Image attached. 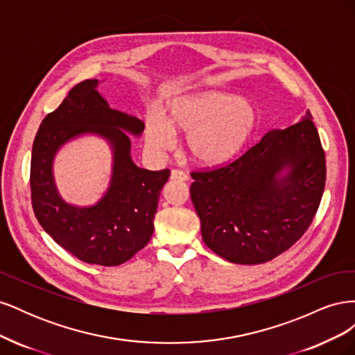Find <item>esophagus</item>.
I'll return each instance as SVG.
<instances>
[{"instance_id":"1","label":"esophagus","mask_w":355,"mask_h":355,"mask_svg":"<svg viewBox=\"0 0 355 355\" xmlns=\"http://www.w3.org/2000/svg\"><path fill=\"white\" fill-rule=\"evenodd\" d=\"M170 179H171V180H180V182H185V180H188V175L185 173V171H182V170H171Z\"/></svg>"}]
</instances>
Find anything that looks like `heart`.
I'll return each mask as SVG.
<instances>
[{"label":"heart","mask_w":355,"mask_h":355,"mask_svg":"<svg viewBox=\"0 0 355 355\" xmlns=\"http://www.w3.org/2000/svg\"><path fill=\"white\" fill-rule=\"evenodd\" d=\"M257 125L259 112L250 99L204 90L171 101L164 118L148 115L145 142L153 153H163L173 146L176 132L184 133L189 157L201 166L218 167L244 151Z\"/></svg>","instance_id":"heart-1"}]
</instances>
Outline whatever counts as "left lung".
Masks as SVG:
<instances>
[{"mask_svg": "<svg viewBox=\"0 0 355 355\" xmlns=\"http://www.w3.org/2000/svg\"><path fill=\"white\" fill-rule=\"evenodd\" d=\"M191 176L209 249L232 263L271 261L302 237L323 196L326 158L313 115L272 128L234 163Z\"/></svg>", "mask_w": 355, "mask_h": 355, "instance_id": "1", "label": "left lung"}]
</instances>
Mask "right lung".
Here are the masks:
<instances>
[{"label": "right lung", "instance_id": "right-lung-1", "mask_svg": "<svg viewBox=\"0 0 355 355\" xmlns=\"http://www.w3.org/2000/svg\"><path fill=\"white\" fill-rule=\"evenodd\" d=\"M99 84L93 78L75 85L40 124L31 158L32 207L42 230L62 249L83 262L116 266L151 240L159 194L170 171L135 164L132 136L141 137L145 124L111 108ZM85 135L99 137L109 145L112 179L98 202L78 207L61 197L52 167L63 146Z\"/></svg>", "mask_w": 355, "mask_h": 355}]
</instances>
